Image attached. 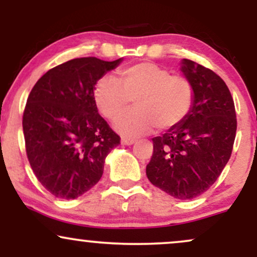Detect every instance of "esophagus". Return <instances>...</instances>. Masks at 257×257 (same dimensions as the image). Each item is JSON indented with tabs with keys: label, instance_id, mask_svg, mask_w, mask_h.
Returning <instances> with one entry per match:
<instances>
[{
	"label": "esophagus",
	"instance_id": "1",
	"mask_svg": "<svg viewBox=\"0 0 257 257\" xmlns=\"http://www.w3.org/2000/svg\"><path fill=\"white\" fill-rule=\"evenodd\" d=\"M135 143L134 139H128V138H122L120 139V144L122 145H125V146H131L133 145V144Z\"/></svg>",
	"mask_w": 257,
	"mask_h": 257
}]
</instances>
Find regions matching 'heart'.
I'll return each mask as SVG.
<instances>
[{
    "label": "heart",
    "mask_w": 257,
    "mask_h": 257,
    "mask_svg": "<svg viewBox=\"0 0 257 257\" xmlns=\"http://www.w3.org/2000/svg\"><path fill=\"white\" fill-rule=\"evenodd\" d=\"M99 111L116 119L134 100L135 110L120 116L114 129L126 138L147 134L157 126L166 131L181 123L194 101L193 85L182 76L151 63H141L118 71V81L105 76L94 91Z\"/></svg>",
    "instance_id": "1"
}]
</instances>
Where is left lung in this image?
I'll return each mask as SVG.
<instances>
[{
  "label": "left lung",
  "mask_w": 257,
  "mask_h": 257,
  "mask_svg": "<svg viewBox=\"0 0 257 257\" xmlns=\"http://www.w3.org/2000/svg\"><path fill=\"white\" fill-rule=\"evenodd\" d=\"M180 70L193 85V106L181 123L152 139L146 175L174 198L193 199L209 190L231 157L237 118L220 76L188 59Z\"/></svg>",
  "instance_id": "1"
}]
</instances>
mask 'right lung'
<instances>
[{"mask_svg":"<svg viewBox=\"0 0 257 257\" xmlns=\"http://www.w3.org/2000/svg\"><path fill=\"white\" fill-rule=\"evenodd\" d=\"M114 61L77 58L53 67L32 88L23 116L26 153L53 196L75 199L98 184L119 137L99 114L94 90Z\"/></svg>","mask_w":257,"mask_h":257,"instance_id":"add662e5","label":"right lung"}]
</instances>
